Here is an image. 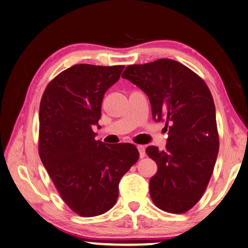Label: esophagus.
<instances>
[{
  "instance_id": "1",
  "label": "esophagus",
  "mask_w": 248,
  "mask_h": 248,
  "mask_svg": "<svg viewBox=\"0 0 248 248\" xmlns=\"http://www.w3.org/2000/svg\"><path fill=\"white\" fill-rule=\"evenodd\" d=\"M137 148H138L140 157L142 158V157L146 156V148H144V146H141V144H139V146H137Z\"/></svg>"
}]
</instances>
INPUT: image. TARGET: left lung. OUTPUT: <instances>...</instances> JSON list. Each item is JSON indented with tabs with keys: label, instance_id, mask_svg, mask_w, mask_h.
Listing matches in <instances>:
<instances>
[{
	"label": "left lung",
	"instance_id": "left-lung-1",
	"mask_svg": "<svg viewBox=\"0 0 248 248\" xmlns=\"http://www.w3.org/2000/svg\"><path fill=\"white\" fill-rule=\"evenodd\" d=\"M122 78L149 97L154 121H165L166 150L146 152L157 165L150 197L162 211L188 212L203 197L219 150L216 110L202 78L176 60L130 64Z\"/></svg>",
	"mask_w": 248,
	"mask_h": 248
}]
</instances>
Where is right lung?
Masks as SVG:
<instances>
[{"label": "right lung", "mask_w": 248, "mask_h": 248, "mask_svg": "<svg viewBox=\"0 0 248 248\" xmlns=\"http://www.w3.org/2000/svg\"><path fill=\"white\" fill-rule=\"evenodd\" d=\"M124 68L74 64L48 83L41 99V161L63 202L82 217L114 206L121 178L139 158L134 144H107L93 132L105 93Z\"/></svg>", "instance_id": "1"}]
</instances>
